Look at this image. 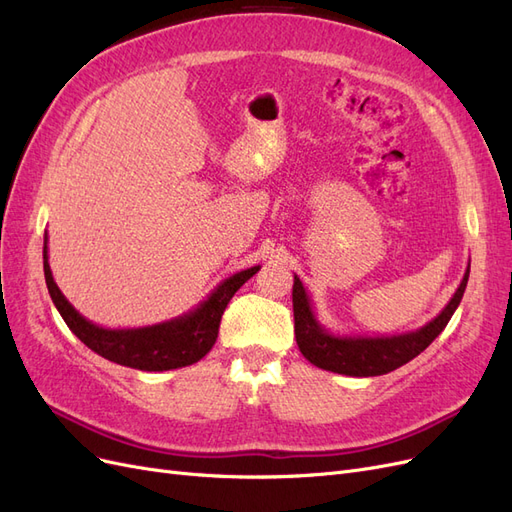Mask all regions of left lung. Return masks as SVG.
I'll return each instance as SVG.
<instances>
[{
  "label": "left lung",
  "instance_id": "left-lung-1",
  "mask_svg": "<svg viewBox=\"0 0 512 512\" xmlns=\"http://www.w3.org/2000/svg\"><path fill=\"white\" fill-rule=\"evenodd\" d=\"M470 277V267L463 273V280L455 290L453 299L442 312L427 322L425 327L408 331L401 335H333L318 322L312 301L301 280L294 275L292 286V309H294V337L297 346L305 359L327 371L335 374L354 376V378H369L382 376L389 371L406 365L414 356L421 354L433 339H436L455 314V309L461 303L463 292H466Z\"/></svg>",
  "mask_w": 512,
  "mask_h": 512
}]
</instances>
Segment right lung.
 <instances>
[{"mask_svg": "<svg viewBox=\"0 0 512 512\" xmlns=\"http://www.w3.org/2000/svg\"><path fill=\"white\" fill-rule=\"evenodd\" d=\"M44 280L57 312L81 342L104 359L141 371H168L203 359L218 339L220 320L235 292L258 273V267L230 275L209 297L179 318L141 329H104L81 316L57 288L49 267V247L44 237Z\"/></svg>", "mask_w": 512, "mask_h": 512, "instance_id": "right-lung-1", "label": "right lung"}]
</instances>
